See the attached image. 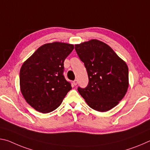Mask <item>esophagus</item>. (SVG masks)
Listing matches in <instances>:
<instances>
[{"label":"esophagus","instance_id":"1","mask_svg":"<svg viewBox=\"0 0 150 150\" xmlns=\"http://www.w3.org/2000/svg\"><path fill=\"white\" fill-rule=\"evenodd\" d=\"M73 85H77L78 81H77V79H75L74 81H73Z\"/></svg>","mask_w":150,"mask_h":150}]
</instances>
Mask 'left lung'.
Masks as SVG:
<instances>
[{"mask_svg":"<svg viewBox=\"0 0 150 150\" xmlns=\"http://www.w3.org/2000/svg\"><path fill=\"white\" fill-rule=\"evenodd\" d=\"M75 49L87 69L88 83L77 90L91 108L110 110L126 95L128 68L113 50L103 42L91 40L75 45Z\"/></svg>","mask_w":150,"mask_h":150,"instance_id":"8db88e82","label":"left lung"}]
</instances>
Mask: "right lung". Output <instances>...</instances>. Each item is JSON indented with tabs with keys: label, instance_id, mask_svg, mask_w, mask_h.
I'll use <instances>...</instances> for the list:
<instances>
[{
	"label": "right lung",
	"instance_id": "obj_1",
	"mask_svg": "<svg viewBox=\"0 0 150 150\" xmlns=\"http://www.w3.org/2000/svg\"><path fill=\"white\" fill-rule=\"evenodd\" d=\"M73 49L74 45L65 43L44 44L23 63L20 90L35 110L42 113L55 110L72 88L63 75V63Z\"/></svg>",
	"mask_w": 150,
	"mask_h": 150
}]
</instances>
